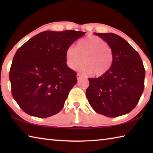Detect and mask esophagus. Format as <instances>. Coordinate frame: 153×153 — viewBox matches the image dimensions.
Here are the masks:
<instances>
[{
    "instance_id": "1",
    "label": "esophagus",
    "mask_w": 153,
    "mask_h": 153,
    "mask_svg": "<svg viewBox=\"0 0 153 153\" xmlns=\"http://www.w3.org/2000/svg\"><path fill=\"white\" fill-rule=\"evenodd\" d=\"M77 79H80V78H82V76L81 74H77Z\"/></svg>"
}]
</instances>
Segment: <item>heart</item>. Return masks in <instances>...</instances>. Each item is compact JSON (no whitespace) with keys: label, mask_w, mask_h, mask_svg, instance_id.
I'll return each mask as SVG.
<instances>
[{"label":"heart","mask_w":153,"mask_h":153,"mask_svg":"<svg viewBox=\"0 0 153 153\" xmlns=\"http://www.w3.org/2000/svg\"><path fill=\"white\" fill-rule=\"evenodd\" d=\"M67 66L75 70L82 64L80 71L102 76L110 70L113 63V52L111 46L100 37L88 35L77 41L76 47L69 46L66 48ZM83 60H82V59Z\"/></svg>","instance_id":"heart-1"}]
</instances>
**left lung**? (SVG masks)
<instances>
[{"mask_svg":"<svg viewBox=\"0 0 153 153\" xmlns=\"http://www.w3.org/2000/svg\"><path fill=\"white\" fill-rule=\"evenodd\" d=\"M113 52V63L107 74L88 78L86 97L96 112L116 117L132 111L144 88L145 69L142 59L129 44L113 33H94Z\"/></svg>","mask_w":153,"mask_h":153,"instance_id":"1","label":"left lung"}]
</instances>
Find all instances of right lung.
Instances as JSON below:
<instances>
[{"mask_svg":"<svg viewBox=\"0 0 153 153\" xmlns=\"http://www.w3.org/2000/svg\"><path fill=\"white\" fill-rule=\"evenodd\" d=\"M81 31H45L17 51L9 72L13 97L28 115L46 118L64 107L77 81L67 66L65 50L84 36Z\"/></svg>","mask_w":153,"mask_h":153,"instance_id":"add662e5","label":"right lung"}]
</instances>
